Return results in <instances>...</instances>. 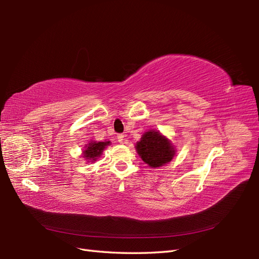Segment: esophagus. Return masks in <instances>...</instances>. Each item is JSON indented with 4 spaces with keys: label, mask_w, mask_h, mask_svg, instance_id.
Here are the masks:
<instances>
[{
    "label": "esophagus",
    "mask_w": 259,
    "mask_h": 259,
    "mask_svg": "<svg viewBox=\"0 0 259 259\" xmlns=\"http://www.w3.org/2000/svg\"><path fill=\"white\" fill-rule=\"evenodd\" d=\"M124 135L123 134H120V135H118L117 136V139H118V142H119V144H123V142H124Z\"/></svg>",
    "instance_id": "34e87169"
}]
</instances>
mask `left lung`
I'll return each mask as SVG.
<instances>
[{"label":"left lung","mask_w":259,"mask_h":259,"mask_svg":"<svg viewBox=\"0 0 259 259\" xmlns=\"http://www.w3.org/2000/svg\"><path fill=\"white\" fill-rule=\"evenodd\" d=\"M136 150L144 162L152 168L171 161L176 153L171 141L157 130H149L142 135L140 141L137 142Z\"/></svg>","instance_id":"8db88e82"}]
</instances>
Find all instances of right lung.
<instances>
[{"label":"right lung","mask_w":259,"mask_h":259,"mask_svg":"<svg viewBox=\"0 0 259 259\" xmlns=\"http://www.w3.org/2000/svg\"><path fill=\"white\" fill-rule=\"evenodd\" d=\"M108 145H110V141H104V142L91 141L90 144H88L84 147L85 149L83 150V157L87 159V160L96 161V159L101 156L104 148H106Z\"/></svg>","instance_id":"add662e5"}]
</instances>
